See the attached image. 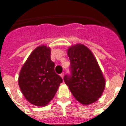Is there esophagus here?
I'll return each mask as SVG.
<instances>
[{
  "mask_svg": "<svg viewBox=\"0 0 126 126\" xmlns=\"http://www.w3.org/2000/svg\"><path fill=\"white\" fill-rule=\"evenodd\" d=\"M60 76H61V78L63 79V77H64V73H62L61 74H60Z\"/></svg>",
  "mask_w": 126,
  "mask_h": 126,
  "instance_id": "34e87169",
  "label": "esophagus"
}]
</instances>
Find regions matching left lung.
<instances>
[{"mask_svg":"<svg viewBox=\"0 0 126 126\" xmlns=\"http://www.w3.org/2000/svg\"><path fill=\"white\" fill-rule=\"evenodd\" d=\"M71 75H65L64 81L72 94L83 105L96 102L105 89L106 80L94 55L83 44L68 48Z\"/></svg>","mask_w":126,"mask_h":126,"instance_id":"left-lung-1","label":"left lung"}]
</instances>
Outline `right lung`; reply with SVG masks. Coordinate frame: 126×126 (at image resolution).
<instances>
[{
    "instance_id": "1",
    "label": "right lung",
    "mask_w": 126,
    "mask_h": 126,
    "mask_svg": "<svg viewBox=\"0 0 126 126\" xmlns=\"http://www.w3.org/2000/svg\"><path fill=\"white\" fill-rule=\"evenodd\" d=\"M54 67L49 47L38 46L29 55L19 74L18 84L30 103L44 106L53 98L63 82Z\"/></svg>"
}]
</instances>
